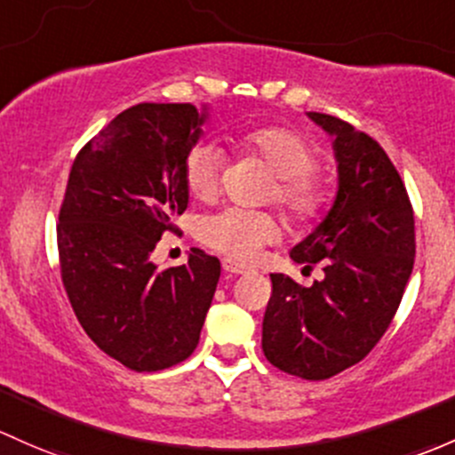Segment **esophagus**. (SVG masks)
I'll return each mask as SVG.
<instances>
[{"mask_svg": "<svg viewBox=\"0 0 455 455\" xmlns=\"http://www.w3.org/2000/svg\"><path fill=\"white\" fill-rule=\"evenodd\" d=\"M222 270L231 272V275H243V272H248V266H243L240 261L227 257V259H222Z\"/></svg>", "mask_w": 455, "mask_h": 455, "instance_id": "esophagus-1", "label": "esophagus"}]
</instances>
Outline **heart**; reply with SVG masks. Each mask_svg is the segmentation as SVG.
I'll list each match as a JSON object with an SVG mask.
<instances>
[{
	"label": "heart",
	"mask_w": 455,
	"mask_h": 455,
	"mask_svg": "<svg viewBox=\"0 0 455 455\" xmlns=\"http://www.w3.org/2000/svg\"><path fill=\"white\" fill-rule=\"evenodd\" d=\"M237 150L259 156L276 176L272 196L296 220H309L323 209L324 189L312 174L315 148L296 131L264 126L233 137ZM222 179V150L215 143L200 141L188 152L183 180L196 200H213ZM279 235V224L270 213L228 207L207 215L198 227L200 242L235 259H251L261 246Z\"/></svg>",
	"instance_id": "obj_1"
}]
</instances>
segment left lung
<instances>
[{
    "mask_svg": "<svg viewBox=\"0 0 455 455\" xmlns=\"http://www.w3.org/2000/svg\"><path fill=\"white\" fill-rule=\"evenodd\" d=\"M333 140L338 191L323 222L296 243V264L323 266L303 288L270 275L261 347L272 366L300 379L338 375L371 353L388 329L414 266V212L384 148L351 124L307 113Z\"/></svg>",
    "mask_w": 455,
    "mask_h": 455,
    "instance_id": "1",
    "label": "left lung"
}]
</instances>
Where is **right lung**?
Returning <instances> with one entry per match:
<instances>
[{
    "label": "right lung",
    "mask_w": 455,
    "mask_h": 455,
    "mask_svg": "<svg viewBox=\"0 0 455 455\" xmlns=\"http://www.w3.org/2000/svg\"><path fill=\"white\" fill-rule=\"evenodd\" d=\"M207 117L194 104H137L71 165L56 227L63 285L87 336L131 371L188 360L212 307L218 257L191 248L165 270L150 259L188 209L183 164Z\"/></svg>",
    "instance_id": "right-lung-1"
}]
</instances>
